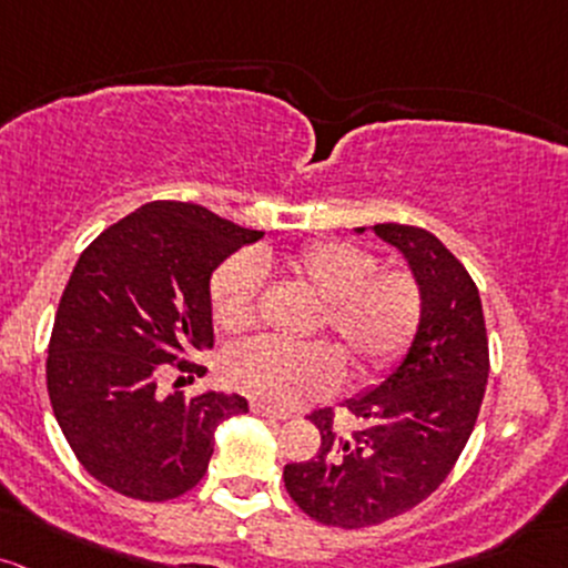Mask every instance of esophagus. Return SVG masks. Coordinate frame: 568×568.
Segmentation results:
<instances>
[{
	"label": "esophagus",
	"mask_w": 568,
	"mask_h": 568,
	"mask_svg": "<svg viewBox=\"0 0 568 568\" xmlns=\"http://www.w3.org/2000/svg\"><path fill=\"white\" fill-rule=\"evenodd\" d=\"M251 409L255 415H261V417H270V420H288V413H277V409H272V407H266V404H261V402H253L251 404Z\"/></svg>",
	"instance_id": "1"
}]
</instances>
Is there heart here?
Returning a JSON list of instances; mask_svg holds the SVG:
<instances>
[{"label": "heart", "instance_id": "obj_1", "mask_svg": "<svg viewBox=\"0 0 568 568\" xmlns=\"http://www.w3.org/2000/svg\"><path fill=\"white\" fill-rule=\"evenodd\" d=\"M261 270H277L321 298L313 332L334 334L358 377L390 369L420 328L423 288L413 272L379 270L377 255L355 242L315 240L277 258L261 253L255 261L251 255L223 261L210 280L213 321L221 332L236 336L255 326ZM221 375L234 390L266 407H291L302 398L332 394L342 379V361L326 342L280 345L261 339L229 353Z\"/></svg>", "mask_w": 568, "mask_h": 568}]
</instances>
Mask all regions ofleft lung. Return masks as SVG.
Instances as JSON below:
<instances>
[{"instance_id": "obj_1", "label": "left lung", "mask_w": 568, "mask_h": 568, "mask_svg": "<svg viewBox=\"0 0 568 568\" xmlns=\"http://www.w3.org/2000/svg\"><path fill=\"white\" fill-rule=\"evenodd\" d=\"M372 229L420 280L423 321L407 358L347 404L358 432H342L332 407L315 409L310 420L321 432V450L285 464V490L298 509L336 528L409 513L445 483L475 432L490 372L483 302L466 266L426 229Z\"/></svg>"}]
</instances>
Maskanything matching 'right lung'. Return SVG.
I'll use <instances>...</instances> for the list:
<instances>
[{
	"mask_svg": "<svg viewBox=\"0 0 568 568\" xmlns=\"http://www.w3.org/2000/svg\"><path fill=\"white\" fill-rule=\"evenodd\" d=\"M264 232L189 202H151L80 253L48 345V396L74 458L140 501H170L207 471L213 432L247 413L242 396H161L170 369L213 347L210 274Z\"/></svg>",
	"mask_w": 568,
	"mask_h": 568,
	"instance_id": "obj_1",
	"label": "right lung"
}]
</instances>
